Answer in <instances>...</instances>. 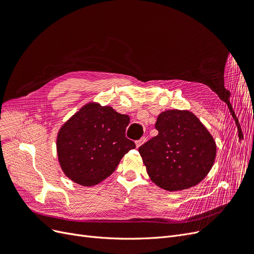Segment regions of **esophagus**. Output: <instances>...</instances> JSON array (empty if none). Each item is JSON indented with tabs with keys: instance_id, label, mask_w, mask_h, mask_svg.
<instances>
[{
	"instance_id": "obj_1",
	"label": "esophagus",
	"mask_w": 254,
	"mask_h": 254,
	"mask_svg": "<svg viewBox=\"0 0 254 254\" xmlns=\"http://www.w3.org/2000/svg\"><path fill=\"white\" fill-rule=\"evenodd\" d=\"M144 142H146V137L145 136H143V137H141L140 140H137L136 142H135V145H136V147H140V146L144 143Z\"/></svg>"
}]
</instances>
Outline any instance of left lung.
<instances>
[{"label":"left lung","mask_w":254,"mask_h":254,"mask_svg":"<svg viewBox=\"0 0 254 254\" xmlns=\"http://www.w3.org/2000/svg\"><path fill=\"white\" fill-rule=\"evenodd\" d=\"M157 136L140 146L139 152L153 183L166 190L195 187L209 174L216 144L195 114L167 110L156 122Z\"/></svg>","instance_id":"8db88e82"}]
</instances>
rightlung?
<instances>
[{"label": "right lung", "instance_id": "right-lung-1", "mask_svg": "<svg viewBox=\"0 0 254 254\" xmlns=\"http://www.w3.org/2000/svg\"><path fill=\"white\" fill-rule=\"evenodd\" d=\"M129 121L128 115L97 103L84 105L67 120L57 135L58 160L67 178L92 187L110 176L135 148L125 136Z\"/></svg>", "mask_w": 254, "mask_h": 254}]
</instances>
